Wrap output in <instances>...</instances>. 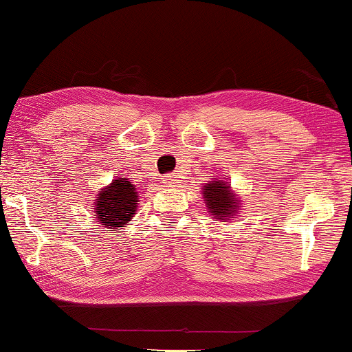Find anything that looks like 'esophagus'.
Segmentation results:
<instances>
[{
  "label": "esophagus",
  "instance_id": "obj_1",
  "mask_svg": "<svg viewBox=\"0 0 352 352\" xmlns=\"http://www.w3.org/2000/svg\"><path fill=\"white\" fill-rule=\"evenodd\" d=\"M175 183H176L175 176H166V177H164V184H166V186H175Z\"/></svg>",
  "mask_w": 352,
  "mask_h": 352
}]
</instances>
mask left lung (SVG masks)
Masks as SVG:
<instances>
[{
  "label": "left lung",
  "mask_w": 352,
  "mask_h": 352,
  "mask_svg": "<svg viewBox=\"0 0 352 352\" xmlns=\"http://www.w3.org/2000/svg\"><path fill=\"white\" fill-rule=\"evenodd\" d=\"M202 194L212 219H217L219 222H232L236 219L241 201L228 183V177L210 176V181L202 184Z\"/></svg>",
  "instance_id": "obj_1"
}]
</instances>
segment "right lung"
<instances>
[{
    "mask_svg": "<svg viewBox=\"0 0 352 352\" xmlns=\"http://www.w3.org/2000/svg\"><path fill=\"white\" fill-rule=\"evenodd\" d=\"M138 192L135 184H132L127 177H116L109 186H104L98 190V197L93 204L94 219L109 232L120 230L125 223L130 222L137 212Z\"/></svg>",
    "mask_w": 352,
    "mask_h": 352,
    "instance_id": "add662e5",
    "label": "right lung"
}]
</instances>
